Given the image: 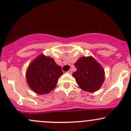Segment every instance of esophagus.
I'll use <instances>...</instances> for the list:
<instances>
[{
	"label": "esophagus",
	"instance_id": "1",
	"mask_svg": "<svg viewBox=\"0 0 131 131\" xmlns=\"http://www.w3.org/2000/svg\"><path fill=\"white\" fill-rule=\"evenodd\" d=\"M68 73H70V74H71V73H72V70H71V69L69 70L68 71Z\"/></svg>",
	"mask_w": 131,
	"mask_h": 131
}]
</instances>
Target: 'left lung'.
Here are the masks:
<instances>
[{
  "label": "left lung",
  "mask_w": 131,
  "mask_h": 131,
  "mask_svg": "<svg viewBox=\"0 0 131 131\" xmlns=\"http://www.w3.org/2000/svg\"><path fill=\"white\" fill-rule=\"evenodd\" d=\"M77 71L73 73L82 90L95 92L99 90L105 79L103 67L92 56H83L74 64Z\"/></svg>",
  "instance_id": "8db88e82"
}]
</instances>
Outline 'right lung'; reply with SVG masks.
<instances>
[{"label": "right lung", "instance_id": "obj_1", "mask_svg": "<svg viewBox=\"0 0 131 131\" xmlns=\"http://www.w3.org/2000/svg\"><path fill=\"white\" fill-rule=\"evenodd\" d=\"M63 74L61 67L53 58L41 54L29 64L26 77L33 92L44 95L49 93L56 87L59 78Z\"/></svg>", "mask_w": 131, "mask_h": 131}]
</instances>
